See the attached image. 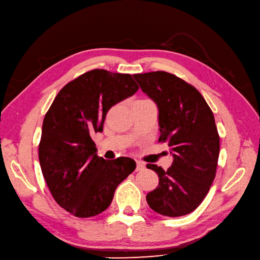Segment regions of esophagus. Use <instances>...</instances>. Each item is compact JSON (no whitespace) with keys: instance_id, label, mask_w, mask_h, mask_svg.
<instances>
[{"instance_id":"obj_1","label":"esophagus","mask_w":260,"mask_h":260,"mask_svg":"<svg viewBox=\"0 0 260 260\" xmlns=\"http://www.w3.org/2000/svg\"><path fill=\"white\" fill-rule=\"evenodd\" d=\"M145 167V164L142 162V161H137V171H141L143 170Z\"/></svg>"}]
</instances>
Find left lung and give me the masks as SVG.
Instances as JSON below:
<instances>
[{"label": "left lung", "mask_w": 260, "mask_h": 260, "mask_svg": "<svg viewBox=\"0 0 260 260\" xmlns=\"http://www.w3.org/2000/svg\"><path fill=\"white\" fill-rule=\"evenodd\" d=\"M141 90L159 109V141L168 142L173 163L167 171L147 164L159 176V186L148 193L154 212L179 217L193 212L216 174L219 137L214 115L199 90L167 72L136 74Z\"/></svg>", "instance_id": "8db88e82"}]
</instances>
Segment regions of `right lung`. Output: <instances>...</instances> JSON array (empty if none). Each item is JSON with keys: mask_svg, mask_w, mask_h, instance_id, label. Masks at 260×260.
<instances>
[{"mask_svg": "<svg viewBox=\"0 0 260 260\" xmlns=\"http://www.w3.org/2000/svg\"><path fill=\"white\" fill-rule=\"evenodd\" d=\"M138 89L129 74L93 69L68 82L44 118L39 147L44 179L57 204L75 216L107 210L117 186L136 169L130 157L98 156L90 136L104 130L112 106Z\"/></svg>", "mask_w": 260, "mask_h": 260, "instance_id": "right-lung-1", "label": "right lung"}]
</instances>
